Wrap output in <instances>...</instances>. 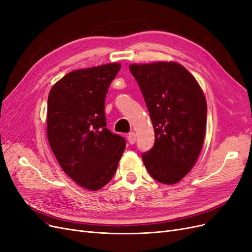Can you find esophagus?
<instances>
[{"label": "esophagus", "mask_w": 252, "mask_h": 252, "mask_svg": "<svg viewBox=\"0 0 252 252\" xmlns=\"http://www.w3.org/2000/svg\"><path fill=\"white\" fill-rule=\"evenodd\" d=\"M127 138H128L129 144L133 145V144L135 143V133H134V132H130V133L127 135Z\"/></svg>", "instance_id": "1"}]
</instances>
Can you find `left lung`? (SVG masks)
I'll return each mask as SVG.
<instances>
[{"label": "left lung", "instance_id": "8db88e82", "mask_svg": "<svg viewBox=\"0 0 252 252\" xmlns=\"http://www.w3.org/2000/svg\"><path fill=\"white\" fill-rule=\"evenodd\" d=\"M154 127L152 149L142 155L156 181L177 184L194 167L202 149L207 107L193 75L177 63L130 64Z\"/></svg>", "mask_w": 252, "mask_h": 252}]
</instances>
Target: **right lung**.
<instances>
[{"mask_svg":"<svg viewBox=\"0 0 252 252\" xmlns=\"http://www.w3.org/2000/svg\"><path fill=\"white\" fill-rule=\"evenodd\" d=\"M121 64L66 74L51 89L47 135L60 167L78 186L98 190L115 175L126 141L106 128L104 107Z\"/></svg>","mask_w":252,"mask_h":252,"instance_id":"1","label":"right lung"}]
</instances>
